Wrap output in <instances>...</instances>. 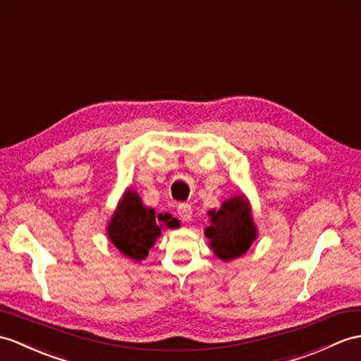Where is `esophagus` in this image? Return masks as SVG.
<instances>
[{
    "label": "esophagus",
    "instance_id": "34e87169",
    "mask_svg": "<svg viewBox=\"0 0 361 361\" xmlns=\"http://www.w3.org/2000/svg\"><path fill=\"white\" fill-rule=\"evenodd\" d=\"M177 211H178L180 219H181L183 221H189V220L192 219V206H190V204L181 203V204H178Z\"/></svg>",
    "mask_w": 361,
    "mask_h": 361
}]
</instances>
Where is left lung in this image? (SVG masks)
<instances>
[{
    "instance_id": "1",
    "label": "left lung",
    "mask_w": 361,
    "mask_h": 361,
    "mask_svg": "<svg viewBox=\"0 0 361 361\" xmlns=\"http://www.w3.org/2000/svg\"><path fill=\"white\" fill-rule=\"evenodd\" d=\"M209 226L204 235L211 240L209 246L223 262H231L247 252L257 238V228L247 200L235 195L224 201L220 209L209 211Z\"/></svg>"
}]
</instances>
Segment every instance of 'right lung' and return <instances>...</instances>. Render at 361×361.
I'll use <instances>...</instances> for the list:
<instances>
[{
	"instance_id": "1",
	"label": "right lung",
	"mask_w": 361,
	"mask_h": 361,
	"mask_svg": "<svg viewBox=\"0 0 361 361\" xmlns=\"http://www.w3.org/2000/svg\"><path fill=\"white\" fill-rule=\"evenodd\" d=\"M158 220H163L166 228L180 226V221L171 216H158ZM161 226L157 223L154 209L142 204L135 190L128 189L107 224V235L124 257L141 262L161 235Z\"/></svg>"
}]
</instances>
